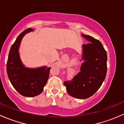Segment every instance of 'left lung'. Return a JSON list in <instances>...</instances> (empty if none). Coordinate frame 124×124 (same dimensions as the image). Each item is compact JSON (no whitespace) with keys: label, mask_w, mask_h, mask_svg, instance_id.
<instances>
[{"label":"left lung","mask_w":124,"mask_h":124,"mask_svg":"<svg viewBox=\"0 0 124 124\" xmlns=\"http://www.w3.org/2000/svg\"><path fill=\"white\" fill-rule=\"evenodd\" d=\"M89 42L83 45V59L81 71L63 84L70 96L85 99L93 95L101 87L107 73V56L99 40L82 34Z\"/></svg>","instance_id":"8db88e82"}]
</instances>
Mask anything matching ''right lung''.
<instances>
[{
  "mask_svg": "<svg viewBox=\"0 0 124 124\" xmlns=\"http://www.w3.org/2000/svg\"><path fill=\"white\" fill-rule=\"evenodd\" d=\"M32 31L28 28L18 36L11 46L7 63V74L12 85L20 94L28 97H35L42 92L51 68L29 69L25 68L21 62L18 53L20 44L23 36Z\"/></svg>",
  "mask_w": 124,
  "mask_h": 124,
  "instance_id": "right-lung-1",
  "label": "right lung"
}]
</instances>
